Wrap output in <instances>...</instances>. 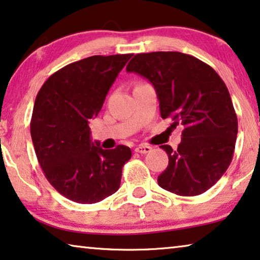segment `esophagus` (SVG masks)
<instances>
[{"label": "esophagus", "instance_id": "34e87169", "mask_svg": "<svg viewBox=\"0 0 260 260\" xmlns=\"http://www.w3.org/2000/svg\"><path fill=\"white\" fill-rule=\"evenodd\" d=\"M152 150V147L147 146V145H139L137 148H135V152L140 153V154H147Z\"/></svg>", "mask_w": 260, "mask_h": 260}]
</instances>
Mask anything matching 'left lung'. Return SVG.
I'll use <instances>...</instances> for the list:
<instances>
[{"instance_id": "8db88e82", "label": "left lung", "mask_w": 260, "mask_h": 260, "mask_svg": "<svg viewBox=\"0 0 260 260\" xmlns=\"http://www.w3.org/2000/svg\"><path fill=\"white\" fill-rule=\"evenodd\" d=\"M126 71L148 79L162 119L183 127L176 149L160 146L169 164L158 185L180 196L205 192L226 172L235 152L238 120L226 85L210 65L176 51L138 53Z\"/></svg>"}]
</instances>
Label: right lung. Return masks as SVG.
Listing matches in <instances>:
<instances>
[{"label":"right lung","instance_id":"obj_1","mask_svg":"<svg viewBox=\"0 0 260 260\" xmlns=\"http://www.w3.org/2000/svg\"><path fill=\"white\" fill-rule=\"evenodd\" d=\"M132 53L91 56L58 70L41 87L30 122L31 139L46 180L64 197L81 204L118 190L129 147L103 149L90 138V119Z\"/></svg>","mask_w":260,"mask_h":260}]
</instances>
